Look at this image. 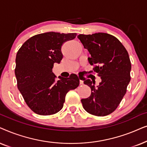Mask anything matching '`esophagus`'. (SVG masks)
<instances>
[{
    "label": "esophagus",
    "mask_w": 147,
    "mask_h": 147,
    "mask_svg": "<svg viewBox=\"0 0 147 147\" xmlns=\"http://www.w3.org/2000/svg\"><path fill=\"white\" fill-rule=\"evenodd\" d=\"M79 83H80V85H83V81H82V80H80Z\"/></svg>",
    "instance_id": "esophagus-1"
}]
</instances>
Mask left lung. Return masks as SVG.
<instances>
[{
  "label": "left lung",
  "mask_w": 147,
  "mask_h": 147,
  "mask_svg": "<svg viewBox=\"0 0 147 147\" xmlns=\"http://www.w3.org/2000/svg\"><path fill=\"white\" fill-rule=\"evenodd\" d=\"M91 57L94 66L89 72L97 73L101 82L97 87L90 79L84 81L91 89V95L82 99L83 108L97 116H105L116 110L126 93L130 81L131 62L128 52L116 37L105 33L77 36Z\"/></svg>",
  "instance_id": "1"
}]
</instances>
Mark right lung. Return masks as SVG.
I'll use <instances>...</instances> for the list:
<instances>
[{
	"label": "right lung",
	"mask_w": 147,
	"mask_h": 147,
	"mask_svg": "<svg viewBox=\"0 0 147 147\" xmlns=\"http://www.w3.org/2000/svg\"><path fill=\"white\" fill-rule=\"evenodd\" d=\"M77 34L47 32L36 35L22 45L16 56L15 73L17 87L28 107L37 114L48 116L63 107L66 93L79 85L75 74L69 78L59 76L57 81L52 72L54 63H60L63 55L62 44Z\"/></svg>",
	"instance_id": "obj_1"
}]
</instances>
